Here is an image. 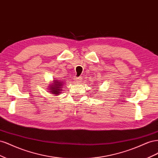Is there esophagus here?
Wrapping results in <instances>:
<instances>
[{
  "label": "esophagus",
  "mask_w": 158,
  "mask_h": 158,
  "mask_svg": "<svg viewBox=\"0 0 158 158\" xmlns=\"http://www.w3.org/2000/svg\"><path fill=\"white\" fill-rule=\"evenodd\" d=\"M82 81V78H74V82L75 83H79Z\"/></svg>",
  "instance_id": "obj_1"
}]
</instances>
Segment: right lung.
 I'll return each mask as SVG.
<instances>
[{
    "label": "right lung",
    "mask_w": 158,
    "mask_h": 158,
    "mask_svg": "<svg viewBox=\"0 0 158 158\" xmlns=\"http://www.w3.org/2000/svg\"><path fill=\"white\" fill-rule=\"evenodd\" d=\"M64 85L63 81L60 80H59L57 78H55L52 81L51 84H49V86L47 88V90L48 92H50V94H52L55 95V96L59 95L62 91H63V86Z\"/></svg>",
    "instance_id": "1"
}]
</instances>
